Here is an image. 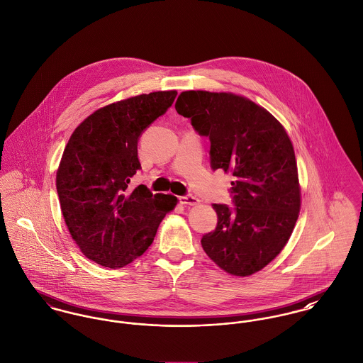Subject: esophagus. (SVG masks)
<instances>
[{"instance_id":"1","label":"esophagus","mask_w":363,"mask_h":363,"mask_svg":"<svg viewBox=\"0 0 363 363\" xmlns=\"http://www.w3.org/2000/svg\"><path fill=\"white\" fill-rule=\"evenodd\" d=\"M179 201L185 206H196L200 203V200L192 195L179 196Z\"/></svg>"}]
</instances>
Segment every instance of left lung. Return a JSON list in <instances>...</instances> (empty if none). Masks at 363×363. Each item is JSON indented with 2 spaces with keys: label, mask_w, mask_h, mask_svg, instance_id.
I'll return each mask as SVG.
<instances>
[{
  "label": "left lung",
  "mask_w": 363,
  "mask_h": 363,
  "mask_svg": "<svg viewBox=\"0 0 363 363\" xmlns=\"http://www.w3.org/2000/svg\"><path fill=\"white\" fill-rule=\"evenodd\" d=\"M210 140V166L230 171L233 206L213 204L218 223L203 235L206 254L230 275L249 277L287 243L300 213L294 149L279 121L249 99L185 91L175 104Z\"/></svg>",
  "instance_id": "obj_1"
}]
</instances>
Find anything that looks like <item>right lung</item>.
Instances as JSON below:
<instances>
[{
	"label": "right lung",
	"mask_w": 363,
	"mask_h": 363,
	"mask_svg": "<svg viewBox=\"0 0 363 363\" xmlns=\"http://www.w3.org/2000/svg\"><path fill=\"white\" fill-rule=\"evenodd\" d=\"M177 91L133 96L88 116L67 142L56 191L69 232L84 255L123 268L153 243L162 220L177 204L145 185L128 189L140 169L142 133L167 112Z\"/></svg>",
	"instance_id": "add662e5"
}]
</instances>
